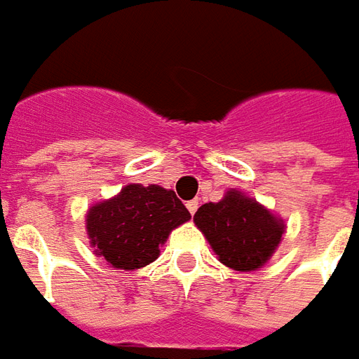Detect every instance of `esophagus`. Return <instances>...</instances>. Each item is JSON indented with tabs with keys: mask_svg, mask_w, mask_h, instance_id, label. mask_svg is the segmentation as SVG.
Returning a JSON list of instances; mask_svg holds the SVG:
<instances>
[{
	"mask_svg": "<svg viewBox=\"0 0 359 359\" xmlns=\"http://www.w3.org/2000/svg\"><path fill=\"white\" fill-rule=\"evenodd\" d=\"M187 208H188V212H190V214H192V215L196 214L198 200H190V202H188V204H187Z\"/></svg>",
	"mask_w": 359,
	"mask_h": 359,
	"instance_id": "1",
	"label": "esophagus"
}]
</instances>
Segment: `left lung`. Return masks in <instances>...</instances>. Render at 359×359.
<instances>
[{
	"mask_svg": "<svg viewBox=\"0 0 359 359\" xmlns=\"http://www.w3.org/2000/svg\"><path fill=\"white\" fill-rule=\"evenodd\" d=\"M194 223L219 262L239 272L264 266L285 231L284 219L239 190L225 192L219 202L200 205Z\"/></svg>",
	"mask_w": 359,
	"mask_h": 359,
	"instance_id": "left-lung-1",
	"label": "left lung"
}]
</instances>
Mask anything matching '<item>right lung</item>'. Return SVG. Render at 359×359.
I'll use <instances>...</instances> for the list:
<instances>
[{"label": "right lung", "instance_id": "obj_1", "mask_svg": "<svg viewBox=\"0 0 359 359\" xmlns=\"http://www.w3.org/2000/svg\"><path fill=\"white\" fill-rule=\"evenodd\" d=\"M190 219L172 190L157 184H128L87 212V235L97 257L112 268L137 270L159 257L169 233Z\"/></svg>", "mask_w": 359, "mask_h": 359}]
</instances>
